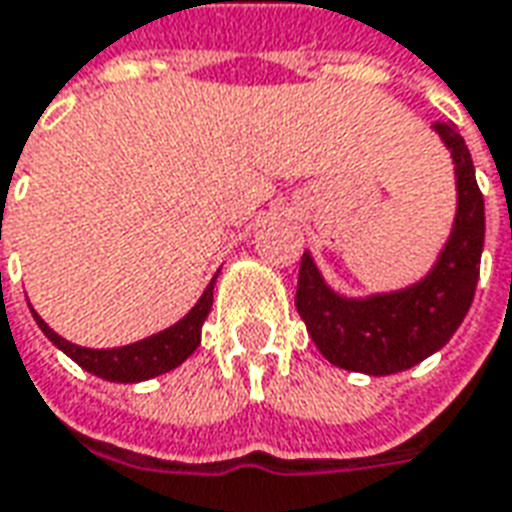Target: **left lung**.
I'll list each match as a JSON object with an SVG mask.
<instances>
[{
	"label": "left lung",
	"mask_w": 512,
	"mask_h": 512,
	"mask_svg": "<svg viewBox=\"0 0 512 512\" xmlns=\"http://www.w3.org/2000/svg\"><path fill=\"white\" fill-rule=\"evenodd\" d=\"M433 132L455 170V217L436 262L419 281L364 297L342 295L325 281L311 250L300 259L295 306L333 366L372 378L405 372L438 353L469 314L485 245V204L458 126L436 123Z\"/></svg>",
	"instance_id": "8db88e82"
}]
</instances>
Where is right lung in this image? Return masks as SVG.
<instances>
[{
	"instance_id": "right-lung-1",
	"label": "right lung",
	"mask_w": 512,
	"mask_h": 512,
	"mask_svg": "<svg viewBox=\"0 0 512 512\" xmlns=\"http://www.w3.org/2000/svg\"><path fill=\"white\" fill-rule=\"evenodd\" d=\"M217 275L206 284L204 295L198 297V303L181 317L179 322H173L170 328L159 333H151L146 339L132 344H123V347H82V344H74L63 339L60 333L52 331L43 317L30 306L32 317L38 322V328L43 331V336L57 347L63 350L71 361L82 366L85 372L96 375L101 380H110V383H140V380H151L157 375H165L170 369H176L179 364H184L201 344V328H204V320L212 311V300H215V284Z\"/></svg>"
}]
</instances>
